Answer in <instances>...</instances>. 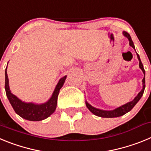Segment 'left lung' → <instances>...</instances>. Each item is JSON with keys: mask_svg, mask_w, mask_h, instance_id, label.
Masks as SVG:
<instances>
[{"mask_svg": "<svg viewBox=\"0 0 151 151\" xmlns=\"http://www.w3.org/2000/svg\"><path fill=\"white\" fill-rule=\"evenodd\" d=\"M122 34H123V35L125 36V38H128V40H129V45H130L132 47H133V49L135 50L134 43H133L132 38H131V36L129 35V33H127L126 32H123ZM137 57H138V60H139L140 69L142 70V72H143L144 73V76H144V78L142 79V86H143V87H142V89H141V91L138 94V95L136 96L132 101L126 103L125 104L119 106V107L116 108V109H114V110H101V109H98V108H96L94 107V106H92V105H91L88 101H85L86 106H87L88 109L93 114H94L95 116H97L104 117V118H114V117L121 116H123L124 114H125V113H127L128 112L130 111V110L135 106L136 104L139 101V100L141 99L142 95H143L145 88V69H144L143 64L141 63L140 57L138 54H137Z\"/></svg>", "mask_w": 151, "mask_h": 151, "instance_id": "left-lung-1", "label": "left lung"}]
</instances>
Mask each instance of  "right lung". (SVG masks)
I'll return each mask as SVG.
<instances>
[{
    "label": "right lung",
    "mask_w": 151,
    "mask_h": 151,
    "mask_svg": "<svg viewBox=\"0 0 151 151\" xmlns=\"http://www.w3.org/2000/svg\"><path fill=\"white\" fill-rule=\"evenodd\" d=\"M67 76H65L59 80L56 85L51 97L47 101L42 104H35L32 102H25L12 94L9 86V78L6 73V68L5 70V91L8 100L13 106V110L19 116L29 121H41L45 119L54 113L57 108V97L60 90L63 87L66 81Z\"/></svg>",
    "instance_id": "1"
}]
</instances>
